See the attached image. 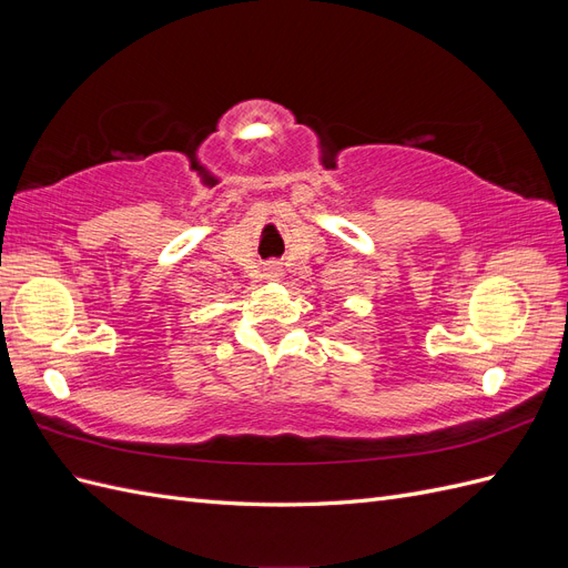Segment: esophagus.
<instances>
[{"label": "esophagus", "instance_id": "esophagus-1", "mask_svg": "<svg viewBox=\"0 0 568 568\" xmlns=\"http://www.w3.org/2000/svg\"><path fill=\"white\" fill-rule=\"evenodd\" d=\"M265 277L267 280H280L282 277V265H277V263L265 265Z\"/></svg>", "mask_w": 568, "mask_h": 568}]
</instances>
